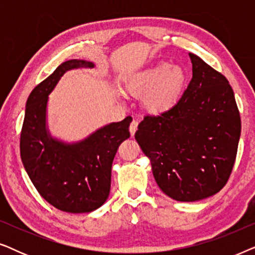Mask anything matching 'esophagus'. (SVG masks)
<instances>
[{
  "mask_svg": "<svg viewBox=\"0 0 255 255\" xmlns=\"http://www.w3.org/2000/svg\"><path fill=\"white\" fill-rule=\"evenodd\" d=\"M137 128H138V121L133 120V121L131 122V124H130V133H131L132 137H133V135H134L135 131H137Z\"/></svg>",
  "mask_w": 255,
  "mask_h": 255,
  "instance_id": "obj_1",
  "label": "esophagus"
}]
</instances>
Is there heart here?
I'll use <instances>...</instances> for the list:
<instances>
[{
	"label": "heart",
	"instance_id": "b5f03b06",
	"mask_svg": "<svg viewBox=\"0 0 255 255\" xmlns=\"http://www.w3.org/2000/svg\"><path fill=\"white\" fill-rule=\"evenodd\" d=\"M186 72L177 65L159 62L145 71L125 80L128 93L135 97H144L146 109L160 114L172 108L183 90Z\"/></svg>",
	"mask_w": 255,
	"mask_h": 255
}]
</instances>
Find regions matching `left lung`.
Here are the masks:
<instances>
[{"label": "left lung", "instance_id": "obj_1", "mask_svg": "<svg viewBox=\"0 0 255 255\" xmlns=\"http://www.w3.org/2000/svg\"><path fill=\"white\" fill-rule=\"evenodd\" d=\"M193 78L175 104L146 116L134 138L167 196L195 202L228 182L242 131L235 94L224 75L189 53Z\"/></svg>", "mask_w": 255, "mask_h": 255}]
</instances>
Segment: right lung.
<instances>
[{
	"label": "right lung",
	"instance_id": "obj_1",
	"mask_svg": "<svg viewBox=\"0 0 255 255\" xmlns=\"http://www.w3.org/2000/svg\"><path fill=\"white\" fill-rule=\"evenodd\" d=\"M94 67V62L80 59L59 65L27 97L20 133V158L33 186L51 205L71 214L92 212L104 204L117 148L130 137L131 117L104 125L79 141L67 142L51 134L50 94L66 72Z\"/></svg>",
	"mask_w": 255,
	"mask_h": 255
}]
</instances>
